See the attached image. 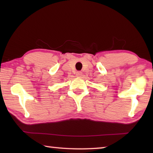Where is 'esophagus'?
<instances>
[{
    "label": "esophagus",
    "mask_w": 153,
    "mask_h": 153,
    "mask_svg": "<svg viewBox=\"0 0 153 153\" xmlns=\"http://www.w3.org/2000/svg\"><path fill=\"white\" fill-rule=\"evenodd\" d=\"M82 71H77V72H76V76H78V77L81 76H82Z\"/></svg>",
    "instance_id": "34e87169"
}]
</instances>
